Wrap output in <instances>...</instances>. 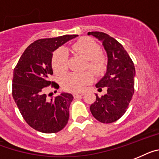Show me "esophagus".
I'll use <instances>...</instances> for the list:
<instances>
[{
  "label": "esophagus",
  "mask_w": 159,
  "mask_h": 159,
  "mask_svg": "<svg viewBox=\"0 0 159 159\" xmlns=\"http://www.w3.org/2000/svg\"><path fill=\"white\" fill-rule=\"evenodd\" d=\"M84 94H82V93H80V94H77V93H75V94H73V97L75 98H80V97H82V96H83Z\"/></svg>",
  "instance_id": "obj_1"
}]
</instances>
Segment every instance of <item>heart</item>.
<instances>
[{
  "instance_id": "b5f03b06",
  "label": "heart",
  "mask_w": 159,
  "mask_h": 159,
  "mask_svg": "<svg viewBox=\"0 0 159 159\" xmlns=\"http://www.w3.org/2000/svg\"><path fill=\"white\" fill-rule=\"evenodd\" d=\"M72 51L75 54L86 60V68L90 69L97 75L102 74L107 69V59L100 53L101 47L92 39H80L72 46ZM52 65L54 72L57 74H63L68 68L67 54L64 49L56 51L52 56ZM93 81L90 72L72 73L65 76L62 80V86L65 90L71 92H81L85 90L88 84Z\"/></svg>"
}]
</instances>
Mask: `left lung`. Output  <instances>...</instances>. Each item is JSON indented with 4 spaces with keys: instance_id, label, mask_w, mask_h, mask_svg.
<instances>
[{
    "instance_id": "1",
    "label": "left lung",
    "mask_w": 159,
    "mask_h": 159,
    "mask_svg": "<svg viewBox=\"0 0 159 159\" xmlns=\"http://www.w3.org/2000/svg\"><path fill=\"white\" fill-rule=\"evenodd\" d=\"M102 43L107 56L105 75L96 83L97 88L107 87L101 97L96 94V101L90 105L93 116L101 123L110 124L120 118L127 111L134 93L135 67L124 47L103 32H88Z\"/></svg>"
}]
</instances>
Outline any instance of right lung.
<instances>
[{
	"label": "right lung",
	"mask_w": 159,
	"mask_h": 159,
	"mask_svg": "<svg viewBox=\"0 0 159 159\" xmlns=\"http://www.w3.org/2000/svg\"><path fill=\"white\" fill-rule=\"evenodd\" d=\"M77 34L41 39L26 48L14 69L12 94L19 111L28 125L39 132L53 133L67 125L69 106L73 96L69 93L48 99L47 86H59L49 81L53 74L52 52Z\"/></svg>",
	"instance_id": "obj_1"
}]
</instances>
